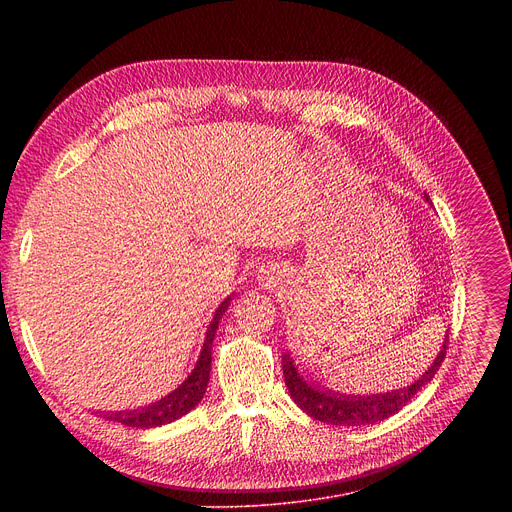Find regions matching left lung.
Listing matches in <instances>:
<instances>
[{
  "label": "left lung",
  "instance_id": "8db88e82",
  "mask_svg": "<svg viewBox=\"0 0 512 512\" xmlns=\"http://www.w3.org/2000/svg\"><path fill=\"white\" fill-rule=\"evenodd\" d=\"M425 200H429L427 194H425ZM448 338L450 336H446L440 352H437L433 364L425 371V375H421L413 385H407L391 393L342 395V393L320 389L318 385L308 383L298 373L294 360L289 358V352L283 354V379L291 399H294V403H298V407L304 409L310 417L330 425H342V427L371 425L395 415L433 379V375L442 367V362L446 358Z\"/></svg>",
  "mask_w": 512,
  "mask_h": 512
}]
</instances>
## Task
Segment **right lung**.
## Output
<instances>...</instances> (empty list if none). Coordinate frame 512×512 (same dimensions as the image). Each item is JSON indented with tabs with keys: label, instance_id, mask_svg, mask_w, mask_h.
<instances>
[{
	"label": "right lung",
	"instance_id": "1",
	"mask_svg": "<svg viewBox=\"0 0 512 512\" xmlns=\"http://www.w3.org/2000/svg\"><path fill=\"white\" fill-rule=\"evenodd\" d=\"M231 304V296L216 308L214 318L206 330V338L200 350V358L196 362L194 371L188 375V379L170 395L162 397L160 401L148 405V407H141V409H133V411H115V413H103L105 419L109 421H117L123 423L127 427H160L166 423H172L176 419H180L182 415H186L188 411H192L200 399L206 393V385L210 379V360H212V340H214V332L218 328V320L225 314V310Z\"/></svg>",
	"mask_w": 512,
	"mask_h": 512
}]
</instances>
